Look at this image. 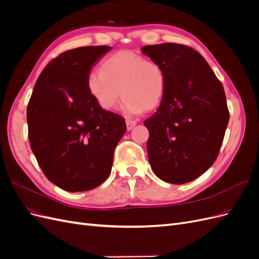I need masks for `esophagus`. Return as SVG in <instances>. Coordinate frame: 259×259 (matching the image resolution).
<instances>
[{"label":"esophagus","instance_id":"esophagus-1","mask_svg":"<svg viewBox=\"0 0 259 259\" xmlns=\"http://www.w3.org/2000/svg\"><path fill=\"white\" fill-rule=\"evenodd\" d=\"M136 124H137L136 121H133V120L127 119V120H126V127H127V131H131L133 127L135 126Z\"/></svg>","mask_w":259,"mask_h":259}]
</instances>
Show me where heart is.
Segmentation results:
<instances>
[{"instance_id": "1", "label": "heart", "mask_w": 259, "mask_h": 259, "mask_svg": "<svg viewBox=\"0 0 259 259\" xmlns=\"http://www.w3.org/2000/svg\"><path fill=\"white\" fill-rule=\"evenodd\" d=\"M89 90L105 110L113 109L122 95V109L138 114L158 107L166 88V75L158 62L146 60L133 52H119L89 76Z\"/></svg>"}]
</instances>
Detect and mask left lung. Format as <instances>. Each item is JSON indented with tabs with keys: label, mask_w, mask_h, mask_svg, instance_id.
Returning <instances> with one entry per match:
<instances>
[{
	"label": "left lung",
	"mask_w": 259,
	"mask_h": 259,
	"mask_svg": "<svg viewBox=\"0 0 259 259\" xmlns=\"http://www.w3.org/2000/svg\"><path fill=\"white\" fill-rule=\"evenodd\" d=\"M142 52L158 62L166 88L149 131L148 158L163 182L182 185L216 161L229 122L223 84L201 54L187 45H147Z\"/></svg>",
	"instance_id": "8db88e82"
}]
</instances>
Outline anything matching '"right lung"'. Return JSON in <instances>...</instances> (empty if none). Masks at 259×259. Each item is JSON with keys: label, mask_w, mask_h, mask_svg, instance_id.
<instances>
[{"label": "right lung", "mask_w": 259, "mask_h": 259, "mask_svg": "<svg viewBox=\"0 0 259 259\" xmlns=\"http://www.w3.org/2000/svg\"><path fill=\"white\" fill-rule=\"evenodd\" d=\"M111 46H83L52 59L27 108L28 137L51 183L89 191L111 173L114 149L126 132L121 115L104 110L89 90L93 67Z\"/></svg>", "instance_id": "1"}]
</instances>
